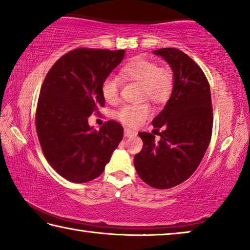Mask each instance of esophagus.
Here are the masks:
<instances>
[{"instance_id":"34e87169","label":"esophagus","mask_w":250,"mask_h":250,"mask_svg":"<svg viewBox=\"0 0 250 250\" xmlns=\"http://www.w3.org/2000/svg\"><path fill=\"white\" fill-rule=\"evenodd\" d=\"M137 132L136 131H132L131 129H128V128H125V137H131V136H136Z\"/></svg>"}]
</instances>
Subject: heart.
<instances>
[{
    "label": "heart",
    "mask_w": 250,
    "mask_h": 250,
    "mask_svg": "<svg viewBox=\"0 0 250 250\" xmlns=\"http://www.w3.org/2000/svg\"><path fill=\"white\" fill-rule=\"evenodd\" d=\"M121 79L125 82H138L142 85V98L151 100L154 104H165L168 101L175 85V75L168 66H159L150 59L138 57L122 66ZM121 81L113 74L104 78L101 84V93L109 104H116L120 97ZM151 116V109L148 104H125L118 110L116 117L128 126L141 125Z\"/></svg>",
    "instance_id": "obj_1"
}]
</instances>
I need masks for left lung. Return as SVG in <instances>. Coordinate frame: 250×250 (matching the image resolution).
I'll return each mask as SVG.
<instances>
[{
	"instance_id": "left-lung-1",
	"label": "left lung",
	"mask_w": 250,
	"mask_h": 250,
	"mask_svg": "<svg viewBox=\"0 0 250 250\" xmlns=\"http://www.w3.org/2000/svg\"><path fill=\"white\" fill-rule=\"evenodd\" d=\"M167 61L175 75L171 97L152 125L161 139L140 132L141 151L134 156L137 173L150 187L169 189L195 172L211 139L210 86L204 71L182 51L164 47L153 51Z\"/></svg>"
}]
</instances>
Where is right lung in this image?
Returning a JSON list of instances; mask_svg holds the SVG:
<instances>
[{
	"instance_id": "right-lung-1",
	"label": "right lung",
	"mask_w": 250,
	"mask_h": 250,
	"mask_svg": "<svg viewBox=\"0 0 250 250\" xmlns=\"http://www.w3.org/2000/svg\"><path fill=\"white\" fill-rule=\"evenodd\" d=\"M124 57L125 50L78 47L62 55L43 81L35 112L39 141L51 167L69 181L98 178L124 138L117 121L99 130L88 124L104 105L102 81Z\"/></svg>"
}]
</instances>
